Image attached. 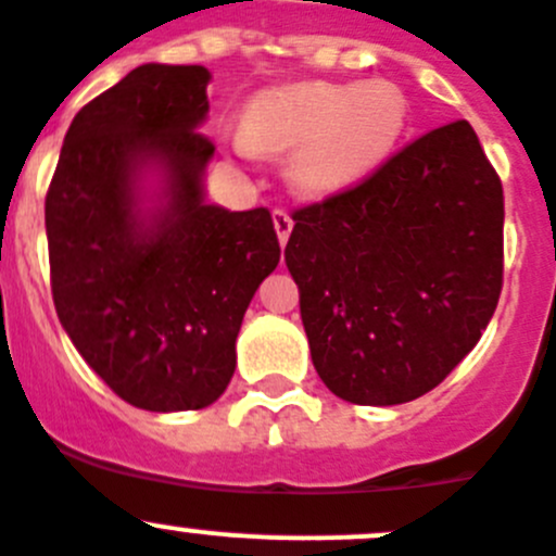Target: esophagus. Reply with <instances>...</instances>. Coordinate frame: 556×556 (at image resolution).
<instances>
[{
	"instance_id": "obj_1",
	"label": "esophagus",
	"mask_w": 556,
	"mask_h": 556,
	"mask_svg": "<svg viewBox=\"0 0 556 556\" xmlns=\"http://www.w3.org/2000/svg\"><path fill=\"white\" fill-rule=\"evenodd\" d=\"M274 229H277L279 243L285 247L290 238V229H293V218H290L288 210H274Z\"/></svg>"
}]
</instances>
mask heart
Returning a JSON list of instances; mask_svg holds the SVG:
<instances>
[{"label":"heart","mask_w":556,"mask_h":556,"mask_svg":"<svg viewBox=\"0 0 556 556\" xmlns=\"http://www.w3.org/2000/svg\"><path fill=\"white\" fill-rule=\"evenodd\" d=\"M407 124V97L384 79L296 83L257 93L229 149L241 160L293 152V182L307 193H334L377 172Z\"/></svg>","instance_id":"obj_1"}]
</instances>
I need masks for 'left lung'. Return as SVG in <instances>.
Instances as JSON below:
<instances>
[{
    "instance_id": "obj_1",
    "label": "left lung",
    "mask_w": 556,
    "mask_h": 556,
    "mask_svg": "<svg viewBox=\"0 0 556 556\" xmlns=\"http://www.w3.org/2000/svg\"><path fill=\"white\" fill-rule=\"evenodd\" d=\"M293 222L285 263L309 354L343 402L424 396L496 313L504 191L468 122L432 129Z\"/></svg>"
}]
</instances>
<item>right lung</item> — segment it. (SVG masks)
<instances>
[{
    "mask_svg": "<svg viewBox=\"0 0 556 556\" xmlns=\"http://www.w3.org/2000/svg\"><path fill=\"white\" fill-rule=\"evenodd\" d=\"M210 79L204 66L132 68L74 116L47 193L60 324L149 413L222 396L249 302L279 263L266 207L207 202Z\"/></svg>",
    "mask_w": 556,
    "mask_h": 556,
    "instance_id": "obj_1",
    "label": "right lung"
}]
</instances>
